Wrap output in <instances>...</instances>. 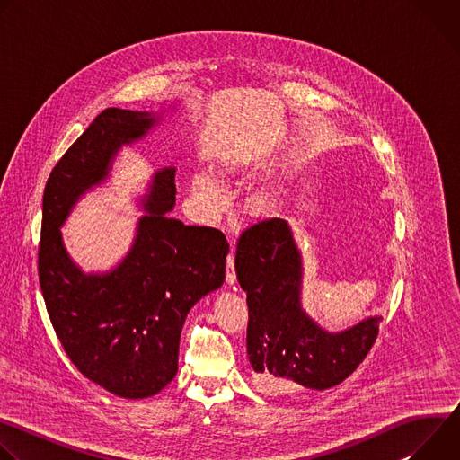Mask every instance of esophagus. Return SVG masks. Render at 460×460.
Listing matches in <instances>:
<instances>
[{
  "label": "esophagus",
  "mask_w": 460,
  "mask_h": 460,
  "mask_svg": "<svg viewBox=\"0 0 460 460\" xmlns=\"http://www.w3.org/2000/svg\"><path fill=\"white\" fill-rule=\"evenodd\" d=\"M226 280L229 286H234L236 284V271H234V245L231 242V251L227 254V275H226Z\"/></svg>",
  "instance_id": "34e87169"
}]
</instances>
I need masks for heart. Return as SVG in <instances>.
Listing matches in <instances>:
<instances>
[{
  "mask_svg": "<svg viewBox=\"0 0 460 460\" xmlns=\"http://www.w3.org/2000/svg\"><path fill=\"white\" fill-rule=\"evenodd\" d=\"M192 190L211 209L222 208V204L226 200L218 181L206 172H200L192 178Z\"/></svg>",
  "mask_w": 460,
  "mask_h": 460,
  "instance_id": "obj_1",
  "label": "heart"
}]
</instances>
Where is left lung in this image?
<instances>
[{"instance_id": "1", "label": "left lung", "mask_w": 460, "mask_h": 460, "mask_svg": "<svg viewBox=\"0 0 460 460\" xmlns=\"http://www.w3.org/2000/svg\"><path fill=\"white\" fill-rule=\"evenodd\" d=\"M236 277L247 293V357L254 384L271 395L327 389L346 380L378 335L380 316L327 333L300 305L302 258L286 220L268 218L238 238Z\"/></svg>"}]
</instances>
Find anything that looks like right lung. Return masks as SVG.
<instances>
[{
	"label": "right lung",
	"mask_w": 460,
	"mask_h": 460,
	"mask_svg": "<svg viewBox=\"0 0 460 460\" xmlns=\"http://www.w3.org/2000/svg\"><path fill=\"white\" fill-rule=\"evenodd\" d=\"M151 112L109 107L54 165L43 192L38 275L49 318L65 353L89 380L123 399L156 395L178 371L189 309L226 279L222 231L185 226L174 208V167L155 174L133 247L103 275H85L59 227L80 196L105 180L125 144L155 125Z\"/></svg>",
	"instance_id": "1"
}]
</instances>
